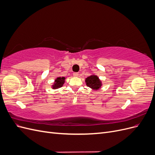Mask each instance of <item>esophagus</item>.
<instances>
[{
	"label": "esophagus",
	"instance_id": "1",
	"mask_svg": "<svg viewBox=\"0 0 155 155\" xmlns=\"http://www.w3.org/2000/svg\"><path fill=\"white\" fill-rule=\"evenodd\" d=\"M73 76H74V77H78L79 74H78V72H74V73H73Z\"/></svg>",
	"mask_w": 155,
	"mask_h": 155
}]
</instances>
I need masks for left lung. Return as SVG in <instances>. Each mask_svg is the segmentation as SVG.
I'll return each instance as SVG.
<instances>
[{"mask_svg":"<svg viewBox=\"0 0 155 155\" xmlns=\"http://www.w3.org/2000/svg\"><path fill=\"white\" fill-rule=\"evenodd\" d=\"M85 83L87 87H90L94 91H97L102 87V81L96 75L92 74L85 78Z\"/></svg>","mask_w":155,"mask_h":155,"instance_id":"left-lung-1","label":"left lung"}]
</instances>
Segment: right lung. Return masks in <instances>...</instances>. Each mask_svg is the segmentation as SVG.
<instances>
[{
    "instance_id": "obj_1",
    "label": "right lung",
    "mask_w": 155,
    "mask_h": 155,
    "mask_svg": "<svg viewBox=\"0 0 155 155\" xmlns=\"http://www.w3.org/2000/svg\"><path fill=\"white\" fill-rule=\"evenodd\" d=\"M65 79H66V78L64 77H58L57 78H55L54 80V83H53V85H51V88H52V89H58L61 87H62L65 82Z\"/></svg>"
}]
</instances>
